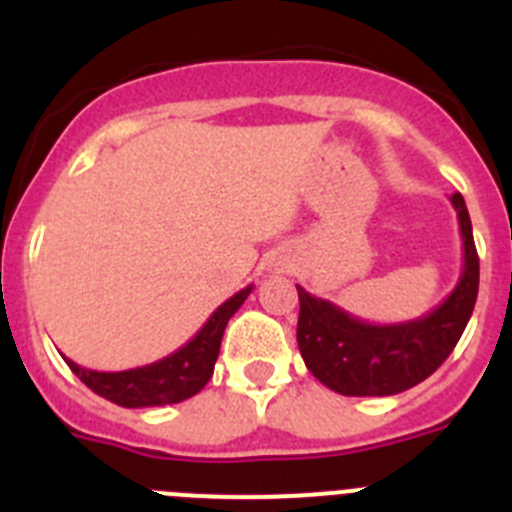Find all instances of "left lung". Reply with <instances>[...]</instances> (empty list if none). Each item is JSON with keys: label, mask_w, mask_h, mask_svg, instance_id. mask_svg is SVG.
I'll return each instance as SVG.
<instances>
[{"label": "left lung", "mask_w": 512, "mask_h": 512, "mask_svg": "<svg viewBox=\"0 0 512 512\" xmlns=\"http://www.w3.org/2000/svg\"><path fill=\"white\" fill-rule=\"evenodd\" d=\"M459 217L461 274L451 295L428 315L405 323H366L297 284V343L312 377L346 397H387L431 377L449 359L472 318L479 259L472 220L459 192L449 197Z\"/></svg>", "instance_id": "left-lung-1"}]
</instances>
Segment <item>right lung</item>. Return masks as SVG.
Returning <instances> with one entry per match:
<instances>
[{
	"label": "right lung",
	"mask_w": 512,
	"mask_h": 512,
	"mask_svg": "<svg viewBox=\"0 0 512 512\" xmlns=\"http://www.w3.org/2000/svg\"><path fill=\"white\" fill-rule=\"evenodd\" d=\"M251 289L253 284H248L246 289L235 292L230 300H225L212 312L192 341L184 343L182 348H176L174 354L153 361V364L135 366V369H125V372H94V369H84V366L66 359V356L63 359L89 390L97 392L104 400L115 402L120 408L174 405V402L197 395L210 382L217 354H220L225 325L238 312V307L246 302Z\"/></svg>",
	"instance_id": "add662e5"
}]
</instances>
